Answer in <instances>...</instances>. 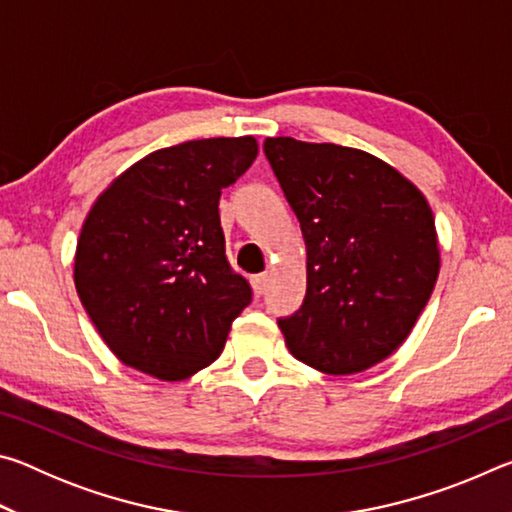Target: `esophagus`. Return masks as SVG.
Instances as JSON below:
<instances>
[{
	"label": "esophagus",
	"instance_id": "1",
	"mask_svg": "<svg viewBox=\"0 0 512 512\" xmlns=\"http://www.w3.org/2000/svg\"><path fill=\"white\" fill-rule=\"evenodd\" d=\"M250 284H253V293H255V296L262 298L266 287H268V275H266V273L253 275V280H250Z\"/></svg>",
	"mask_w": 512,
	"mask_h": 512
}]
</instances>
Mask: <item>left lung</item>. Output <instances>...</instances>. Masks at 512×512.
<instances>
[{"label": "left lung", "mask_w": 512, "mask_h": 512, "mask_svg": "<svg viewBox=\"0 0 512 512\" xmlns=\"http://www.w3.org/2000/svg\"><path fill=\"white\" fill-rule=\"evenodd\" d=\"M264 153L307 246L305 300L277 320L287 348L327 375L368 370L406 341L436 287L427 198L350 146L266 137Z\"/></svg>", "instance_id": "left-lung-1"}]
</instances>
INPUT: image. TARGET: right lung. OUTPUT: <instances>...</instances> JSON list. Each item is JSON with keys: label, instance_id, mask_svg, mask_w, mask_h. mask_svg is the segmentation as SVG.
I'll list each match as a JSON object with an SVG mask.
<instances>
[{"label": "right lung", "instance_id": "add662e5", "mask_svg": "<svg viewBox=\"0 0 512 512\" xmlns=\"http://www.w3.org/2000/svg\"><path fill=\"white\" fill-rule=\"evenodd\" d=\"M257 158L255 137L160 149L121 173L83 223L74 282L119 361L164 381L219 359L253 300L225 257L221 189Z\"/></svg>", "mask_w": 512, "mask_h": 512}]
</instances>
